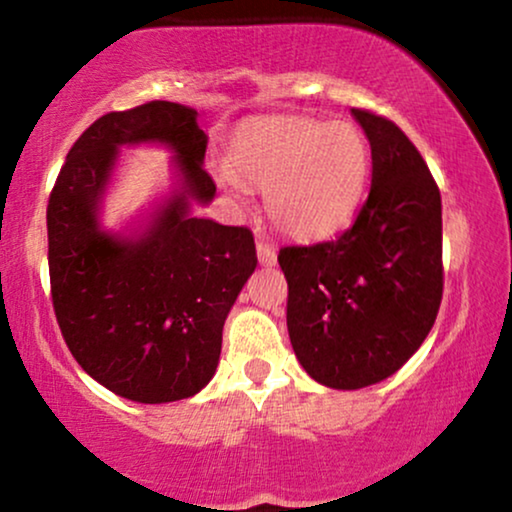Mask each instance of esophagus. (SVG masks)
Segmentation results:
<instances>
[{"label":"esophagus","instance_id":"34e87169","mask_svg":"<svg viewBox=\"0 0 512 512\" xmlns=\"http://www.w3.org/2000/svg\"><path fill=\"white\" fill-rule=\"evenodd\" d=\"M256 251H258V261H261V265H275L277 263V249L272 247L270 242L258 240Z\"/></svg>","mask_w":512,"mask_h":512}]
</instances>
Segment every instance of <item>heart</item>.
Masks as SVG:
<instances>
[{"label":"heart","mask_w":512,"mask_h":512,"mask_svg":"<svg viewBox=\"0 0 512 512\" xmlns=\"http://www.w3.org/2000/svg\"><path fill=\"white\" fill-rule=\"evenodd\" d=\"M369 178V143L355 124L313 117H263L230 143L218 181L235 197L265 188V209L284 235L322 240L360 207Z\"/></svg>","instance_id":"obj_1"}]
</instances>
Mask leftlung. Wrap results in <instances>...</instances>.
I'll return each mask as SVG.
<instances>
[{"mask_svg":"<svg viewBox=\"0 0 512 512\" xmlns=\"http://www.w3.org/2000/svg\"><path fill=\"white\" fill-rule=\"evenodd\" d=\"M371 145V188L336 240L280 249L287 327L303 369L357 390L395 374L442 303V199L421 152L390 119L353 108Z\"/></svg>","mask_w":512,"mask_h":512,"instance_id":"obj_1","label":"left lung"}]
</instances>
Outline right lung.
<instances>
[{"instance_id":"1","label":"right lung","mask_w":512,"mask_h":512,"mask_svg":"<svg viewBox=\"0 0 512 512\" xmlns=\"http://www.w3.org/2000/svg\"><path fill=\"white\" fill-rule=\"evenodd\" d=\"M162 142L177 152L182 188L138 238L97 228V207L119 144ZM197 112L169 101L98 117L68 152L46 207L51 301L86 374L143 404L185 400L214 376L223 324L258 258L244 225L190 214L216 183L204 171Z\"/></svg>"}]
</instances>
